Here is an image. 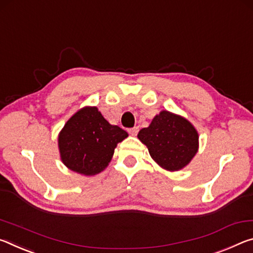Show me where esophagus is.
<instances>
[{
  "label": "esophagus",
  "instance_id": "1",
  "mask_svg": "<svg viewBox=\"0 0 253 253\" xmlns=\"http://www.w3.org/2000/svg\"><path fill=\"white\" fill-rule=\"evenodd\" d=\"M138 132H139L138 126H134V127H131V129H129V133L131 135H136V134H138Z\"/></svg>",
  "mask_w": 253,
  "mask_h": 253
}]
</instances>
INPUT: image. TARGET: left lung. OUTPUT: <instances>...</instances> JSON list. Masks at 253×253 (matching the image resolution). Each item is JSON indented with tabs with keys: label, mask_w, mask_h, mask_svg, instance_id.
I'll use <instances>...</instances> for the list:
<instances>
[{
	"label": "left lung",
	"mask_w": 253,
	"mask_h": 253,
	"mask_svg": "<svg viewBox=\"0 0 253 253\" xmlns=\"http://www.w3.org/2000/svg\"><path fill=\"white\" fill-rule=\"evenodd\" d=\"M138 138L148 147L157 164L167 170H179L187 165L198 148V134L187 120L168 111L160 112Z\"/></svg>",
	"instance_id": "1"
}]
</instances>
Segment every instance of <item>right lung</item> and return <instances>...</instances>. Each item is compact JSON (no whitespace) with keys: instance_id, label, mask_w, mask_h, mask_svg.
I'll return each mask as SVG.
<instances>
[{"instance_id":"right-lung-1","label":"right lung","mask_w":253,"mask_h":253,"mask_svg":"<svg viewBox=\"0 0 253 253\" xmlns=\"http://www.w3.org/2000/svg\"><path fill=\"white\" fill-rule=\"evenodd\" d=\"M127 133L111 126L97 107H84L70 118L58 139L63 163L86 176L101 172L111 161L114 148Z\"/></svg>"}]
</instances>
